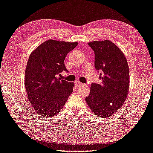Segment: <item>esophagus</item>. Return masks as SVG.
I'll list each match as a JSON object with an SVG mask.
<instances>
[{"label": "esophagus", "mask_w": 153, "mask_h": 153, "mask_svg": "<svg viewBox=\"0 0 153 153\" xmlns=\"http://www.w3.org/2000/svg\"><path fill=\"white\" fill-rule=\"evenodd\" d=\"M75 85L77 87H80L81 86H83V85H84V86H85V84H83L82 83L79 82V81H76V82H75Z\"/></svg>", "instance_id": "esophagus-1"}]
</instances>
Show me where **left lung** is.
<instances>
[{
  "mask_svg": "<svg viewBox=\"0 0 153 153\" xmlns=\"http://www.w3.org/2000/svg\"><path fill=\"white\" fill-rule=\"evenodd\" d=\"M88 45L94 53V66L100 70L102 83H93L85 98L95 115L106 118L123 105L129 90L128 65L121 50L109 40L94 41Z\"/></svg>",
  "mask_w": 153,
  "mask_h": 153,
  "instance_id": "left-lung-1",
  "label": "left lung"
}]
</instances>
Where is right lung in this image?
<instances>
[{"instance_id": "1", "label": "right lung", "mask_w": 153, "mask_h": 153, "mask_svg": "<svg viewBox=\"0 0 153 153\" xmlns=\"http://www.w3.org/2000/svg\"><path fill=\"white\" fill-rule=\"evenodd\" d=\"M77 45V42L49 40L39 45L28 58L25 86L32 107L42 117L57 114L72 93L74 83L57 76L67 71L64 61Z\"/></svg>"}]
</instances>
